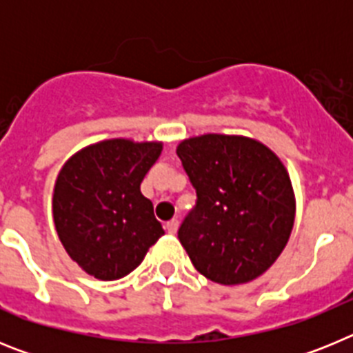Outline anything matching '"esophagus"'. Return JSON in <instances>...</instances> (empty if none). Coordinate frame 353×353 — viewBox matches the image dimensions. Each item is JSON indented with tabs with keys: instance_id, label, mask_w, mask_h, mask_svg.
Masks as SVG:
<instances>
[{
	"instance_id": "obj_1",
	"label": "esophagus",
	"mask_w": 353,
	"mask_h": 353,
	"mask_svg": "<svg viewBox=\"0 0 353 353\" xmlns=\"http://www.w3.org/2000/svg\"><path fill=\"white\" fill-rule=\"evenodd\" d=\"M166 232L170 233V235H174V233L179 232V221H176V219L170 221V223L166 224Z\"/></svg>"
}]
</instances>
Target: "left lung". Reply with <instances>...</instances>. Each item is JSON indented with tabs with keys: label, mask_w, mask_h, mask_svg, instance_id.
Returning a JSON list of instances; mask_svg holds the SVG:
<instances>
[{
	"label": "left lung",
	"mask_w": 353,
	"mask_h": 353,
	"mask_svg": "<svg viewBox=\"0 0 353 353\" xmlns=\"http://www.w3.org/2000/svg\"><path fill=\"white\" fill-rule=\"evenodd\" d=\"M176 154L198 201L179 230L194 269L219 285L256 279L279 258L295 221V194L281 159L245 136L203 134Z\"/></svg>",
	"instance_id": "left-lung-1"
}]
</instances>
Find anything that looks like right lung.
<instances>
[{"instance_id": "add662e5", "label": "right lung", "mask_w": 353, "mask_h": 353, "mask_svg": "<svg viewBox=\"0 0 353 353\" xmlns=\"http://www.w3.org/2000/svg\"><path fill=\"white\" fill-rule=\"evenodd\" d=\"M161 141L104 139L72 155L52 191V219L68 256L101 281L132 272L164 235L141 194Z\"/></svg>"}]
</instances>
